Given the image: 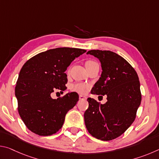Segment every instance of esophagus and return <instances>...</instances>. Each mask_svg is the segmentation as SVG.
<instances>
[{"mask_svg": "<svg viewBox=\"0 0 159 159\" xmlns=\"http://www.w3.org/2000/svg\"><path fill=\"white\" fill-rule=\"evenodd\" d=\"M87 99V98L85 96H83V95H79V99L80 100H85V99Z\"/></svg>", "mask_w": 159, "mask_h": 159, "instance_id": "1", "label": "esophagus"}]
</instances>
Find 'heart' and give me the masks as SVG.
<instances>
[{"label": "heart", "instance_id": "1", "mask_svg": "<svg viewBox=\"0 0 159 159\" xmlns=\"http://www.w3.org/2000/svg\"><path fill=\"white\" fill-rule=\"evenodd\" d=\"M95 63V61H88L87 62L85 63V66L89 65V64ZM71 90L74 91V92H76L80 94H85L87 93L88 91V89H89V86L88 85L85 84V83H75V84H73L71 87Z\"/></svg>", "mask_w": 159, "mask_h": 159}]
</instances>
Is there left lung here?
<instances>
[{"label":"left lung","instance_id":"8db88e82","mask_svg":"<svg viewBox=\"0 0 159 159\" xmlns=\"http://www.w3.org/2000/svg\"><path fill=\"white\" fill-rule=\"evenodd\" d=\"M87 54L99 59L102 69L91 93L106 95L107 102L102 104L88 98L85 124L91 135L109 141L124 133L135 119L142 100L140 83L135 70L118 54L99 50H89Z\"/></svg>","mask_w":159,"mask_h":159}]
</instances>
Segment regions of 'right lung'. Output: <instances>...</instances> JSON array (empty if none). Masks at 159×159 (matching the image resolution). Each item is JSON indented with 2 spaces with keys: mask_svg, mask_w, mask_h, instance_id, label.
Returning <instances> with one entry per match:
<instances>
[{
  "mask_svg": "<svg viewBox=\"0 0 159 159\" xmlns=\"http://www.w3.org/2000/svg\"><path fill=\"white\" fill-rule=\"evenodd\" d=\"M85 50L58 48L29 59L21 69L15 86L18 112L29 130L41 136L57 133L62 127L65 116L79 101L76 92L52 99L54 91L66 90L64 72L72 61Z\"/></svg>",
  "mask_w": 159,
  "mask_h": 159,
  "instance_id": "add662e5",
  "label": "right lung"
}]
</instances>
